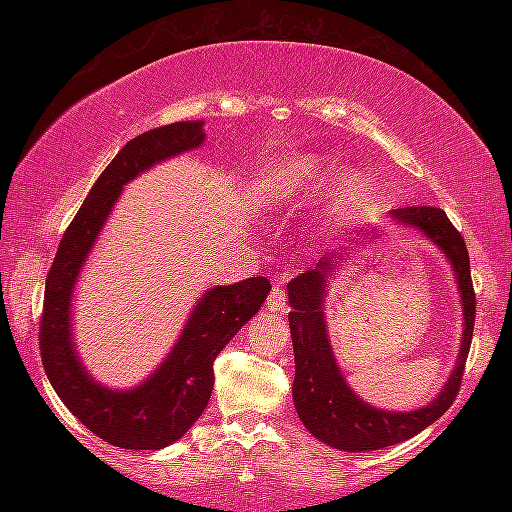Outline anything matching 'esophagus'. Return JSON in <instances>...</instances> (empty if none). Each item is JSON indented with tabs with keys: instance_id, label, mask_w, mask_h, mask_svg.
Instances as JSON below:
<instances>
[{
	"instance_id": "esophagus-1",
	"label": "esophagus",
	"mask_w": 512,
	"mask_h": 512,
	"mask_svg": "<svg viewBox=\"0 0 512 512\" xmlns=\"http://www.w3.org/2000/svg\"><path fill=\"white\" fill-rule=\"evenodd\" d=\"M268 309L275 316H284L289 311V302H287V293H284V287L280 282L273 284L271 296H268Z\"/></svg>"
}]
</instances>
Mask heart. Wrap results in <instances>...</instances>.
Here are the masks:
<instances>
[{"label":"heart","instance_id":"1","mask_svg":"<svg viewBox=\"0 0 512 512\" xmlns=\"http://www.w3.org/2000/svg\"><path fill=\"white\" fill-rule=\"evenodd\" d=\"M334 176V167L327 160L314 155H296V158L275 162L268 169L266 178L259 185V201L266 207H284L307 201L329 185ZM361 187L359 176L348 173L341 180V192L345 196L357 194Z\"/></svg>","mask_w":512,"mask_h":512}]
</instances>
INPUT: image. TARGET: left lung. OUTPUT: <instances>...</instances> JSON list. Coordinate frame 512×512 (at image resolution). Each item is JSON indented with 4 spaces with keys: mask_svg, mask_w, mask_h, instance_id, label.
Returning a JSON list of instances; mask_svg holds the SVG:
<instances>
[{
    "mask_svg": "<svg viewBox=\"0 0 512 512\" xmlns=\"http://www.w3.org/2000/svg\"><path fill=\"white\" fill-rule=\"evenodd\" d=\"M393 219L402 225L418 228L447 255L456 271V282L463 300V343L456 368L447 379L436 400L429 406L409 413H391L372 409L354 395L336 366L332 348L327 341V327L323 314V298L327 277L332 275L334 255L320 259L316 266L307 268L289 282V325L293 339V357H296V377H293V404L302 424L329 447L343 452H370L384 449L402 440L418 436L431 422H436L449 406L454 404L465 372V361L470 354L476 293L472 287L470 255L465 239L440 207L411 205L391 210Z\"/></svg>",
    "mask_w": 512,
    "mask_h": 512,
    "instance_id": "obj_1",
    "label": "left lung"
}]
</instances>
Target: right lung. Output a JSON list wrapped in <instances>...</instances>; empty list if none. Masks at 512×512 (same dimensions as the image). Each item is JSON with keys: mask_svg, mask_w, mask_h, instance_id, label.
I'll list each match as a JSON object with an SVG mask.
<instances>
[{"mask_svg": "<svg viewBox=\"0 0 512 512\" xmlns=\"http://www.w3.org/2000/svg\"><path fill=\"white\" fill-rule=\"evenodd\" d=\"M203 121H176L137 135L121 149L67 225L45 282L40 357L60 400L92 433L121 449H162L201 418L214 386V359L266 300V277L207 291L167 361L133 391H108L83 370L69 332V300L94 239L121 187L155 162L203 144Z\"/></svg>", "mask_w": 512, "mask_h": 512, "instance_id": "right-lung-1", "label": "right lung"}]
</instances>
